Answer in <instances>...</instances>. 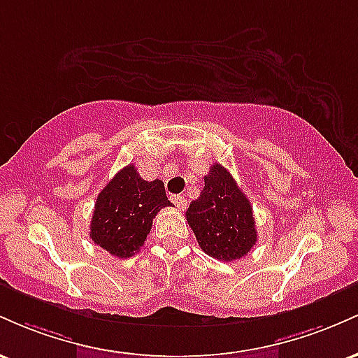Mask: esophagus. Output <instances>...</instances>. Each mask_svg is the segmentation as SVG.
<instances>
[{
  "label": "esophagus",
  "mask_w": 358,
  "mask_h": 358,
  "mask_svg": "<svg viewBox=\"0 0 358 358\" xmlns=\"http://www.w3.org/2000/svg\"><path fill=\"white\" fill-rule=\"evenodd\" d=\"M171 202L175 203V207H178L180 210H185L187 208V200L182 195H171Z\"/></svg>",
  "instance_id": "1"
}]
</instances>
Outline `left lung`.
<instances>
[{"label":"left lung","mask_w":358,"mask_h":358,"mask_svg":"<svg viewBox=\"0 0 358 358\" xmlns=\"http://www.w3.org/2000/svg\"><path fill=\"white\" fill-rule=\"evenodd\" d=\"M205 187L187 210V222L205 254L231 262L256 245L252 205L236 180L219 163L205 175Z\"/></svg>","instance_id":"8db88e82"}]
</instances>
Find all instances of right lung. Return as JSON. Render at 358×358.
I'll return each instance as SVG.
<instances>
[{
    "label": "right lung",
    "instance_id": "obj_1",
    "mask_svg": "<svg viewBox=\"0 0 358 358\" xmlns=\"http://www.w3.org/2000/svg\"><path fill=\"white\" fill-rule=\"evenodd\" d=\"M170 205L162 180L146 182L127 165L97 195L90 239L110 256L131 257L145 244L156 213Z\"/></svg>",
    "mask_w": 358,
    "mask_h": 358
}]
</instances>
